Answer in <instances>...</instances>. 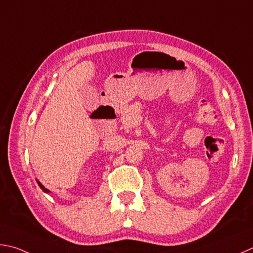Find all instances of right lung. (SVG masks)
Listing matches in <instances>:
<instances>
[{
	"instance_id": "add662e5",
	"label": "right lung",
	"mask_w": 253,
	"mask_h": 253,
	"mask_svg": "<svg viewBox=\"0 0 253 253\" xmlns=\"http://www.w3.org/2000/svg\"><path fill=\"white\" fill-rule=\"evenodd\" d=\"M37 183H38V185H40V187H41L42 190H44V192H46V193H49V190H48V189H46V188L44 187V186H42L40 182H37Z\"/></svg>"
}]
</instances>
